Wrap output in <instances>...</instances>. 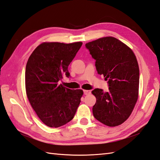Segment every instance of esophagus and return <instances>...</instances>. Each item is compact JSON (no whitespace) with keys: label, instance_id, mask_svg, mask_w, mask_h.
<instances>
[{"label":"esophagus","instance_id":"34e87169","mask_svg":"<svg viewBox=\"0 0 160 160\" xmlns=\"http://www.w3.org/2000/svg\"><path fill=\"white\" fill-rule=\"evenodd\" d=\"M83 92H84V94L85 95H88V94H91V91H87V90H84Z\"/></svg>","mask_w":160,"mask_h":160}]
</instances>
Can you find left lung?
Instances as JSON below:
<instances>
[{
	"mask_svg": "<svg viewBox=\"0 0 160 160\" xmlns=\"http://www.w3.org/2000/svg\"><path fill=\"white\" fill-rule=\"evenodd\" d=\"M95 59L98 73L108 80L109 91L95 88L93 116L108 126L124 122L132 113L138 95L139 68L132 49L118 39L108 36L85 44Z\"/></svg>",
	"mask_w": 160,
	"mask_h": 160,
	"instance_id": "obj_1",
	"label": "left lung"
}]
</instances>
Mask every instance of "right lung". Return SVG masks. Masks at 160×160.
Returning <instances> with one entry per match:
<instances>
[{"label":"right lung","instance_id":"add662e5","mask_svg":"<svg viewBox=\"0 0 160 160\" xmlns=\"http://www.w3.org/2000/svg\"><path fill=\"white\" fill-rule=\"evenodd\" d=\"M82 42H43L32 52L26 68L27 97L44 124L58 128L71 121L80 103L83 91L59 84L70 76L68 66Z\"/></svg>","mask_w":160,"mask_h":160}]
</instances>
